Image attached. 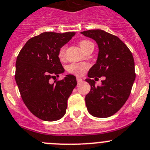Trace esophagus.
<instances>
[{
  "label": "esophagus",
  "mask_w": 150,
  "mask_h": 150,
  "mask_svg": "<svg viewBox=\"0 0 150 150\" xmlns=\"http://www.w3.org/2000/svg\"><path fill=\"white\" fill-rule=\"evenodd\" d=\"M77 79V82H78V84H79V83H81L82 82H83V79H82V78H76Z\"/></svg>",
  "instance_id": "obj_1"
}]
</instances>
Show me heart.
<instances>
[{"mask_svg":"<svg viewBox=\"0 0 150 150\" xmlns=\"http://www.w3.org/2000/svg\"><path fill=\"white\" fill-rule=\"evenodd\" d=\"M93 43L89 40H81L80 42V47H81L83 51H86V49L92 45ZM66 52V46H63L59 49L58 56L59 59L63 60L65 57ZM89 68V65L86 63H72V64H69L67 67V70L69 73L73 74L77 76H81L84 74L85 71L87 70Z\"/></svg>","mask_w":150,"mask_h":150,"instance_id":"1","label":"heart"}]
</instances>
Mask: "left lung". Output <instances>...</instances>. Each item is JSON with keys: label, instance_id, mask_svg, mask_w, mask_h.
<instances>
[{"label": "left lung", "instance_id": "left-lung-1", "mask_svg": "<svg viewBox=\"0 0 150 150\" xmlns=\"http://www.w3.org/2000/svg\"><path fill=\"white\" fill-rule=\"evenodd\" d=\"M82 34L94 39L99 48L96 64L88 72L86 81L91 86L85 97L88 112L97 117L113 115L128 99L135 79L132 52L117 36L101 30L91 29ZM104 76L101 85L94 86L92 77Z\"/></svg>", "mask_w": 150, "mask_h": 150}]
</instances>
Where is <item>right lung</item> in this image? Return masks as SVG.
Returning <instances> with one entry per match:
<instances>
[{
    "label": "right lung",
    "mask_w": 150,
    "mask_h": 150,
    "mask_svg": "<svg viewBox=\"0 0 150 150\" xmlns=\"http://www.w3.org/2000/svg\"><path fill=\"white\" fill-rule=\"evenodd\" d=\"M75 34L43 33L29 39L17 57L15 78L22 100L29 111L43 121L61 119L77 85L72 75L50 83L51 78L64 72L58 56L59 49Z\"/></svg>",
    "instance_id": "1"
}]
</instances>
